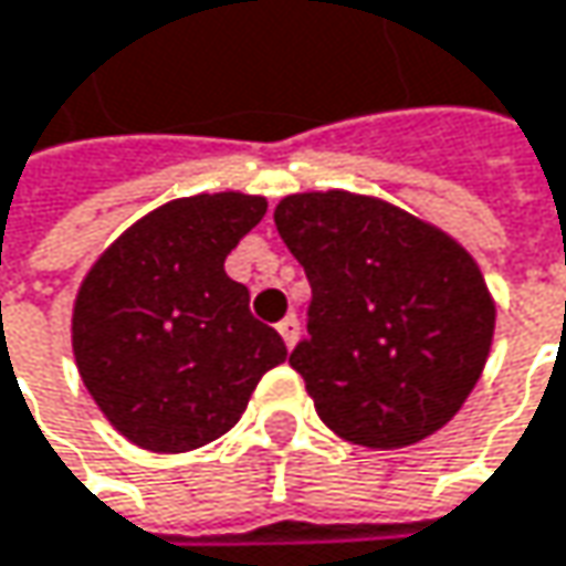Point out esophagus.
I'll return each mask as SVG.
<instances>
[{
  "label": "esophagus",
  "mask_w": 566,
  "mask_h": 566,
  "mask_svg": "<svg viewBox=\"0 0 566 566\" xmlns=\"http://www.w3.org/2000/svg\"><path fill=\"white\" fill-rule=\"evenodd\" d=\"M280 335H283V342H286V348H293L296 345V338H300V318L296 316H286L280 325Z\"/></svg>",
  "instance_id": "esophagus-1"
}]
</instances>
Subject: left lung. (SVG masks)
<instances>
[{"mask_svg": "<svg viewBox=\"0 0 566 566\" xmlns=\"http://www.w3.org/2000/svg\"><path fill=\"white\" fill-rule=\"evenodd\" d=\"M303 263L310 338L290 365L322 423L348 443L400 450L453 420L495 332L479 263L447 231L355 191H300L273 211Z\"/></svg>", "mask_w": 566, "mask_h": 566, "instance_id": "obj_1", "label": "left lung"}]
</instances>
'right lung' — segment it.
Returning <instances> with one entry per match:
<instances>
[{
	"label": "right lung",
	"mask_w": 566,
	"mask_h": 566,
	"mask_svg": "<svg viewBox=\"0 0 566 566\" xmlns=\"http://www.w3.org/2000/svg\"><path fill=\"white\" fill-rule=\"evenodd\" d=\"M266 214L244 191L176 198L126 228L87 270L71 316L84 388L136 447L188 453L228 433L256 381L286 361L250 316L228 253Z\"/></svg>",
	"instance_id": "right-lung-1"
}]
</instances>
